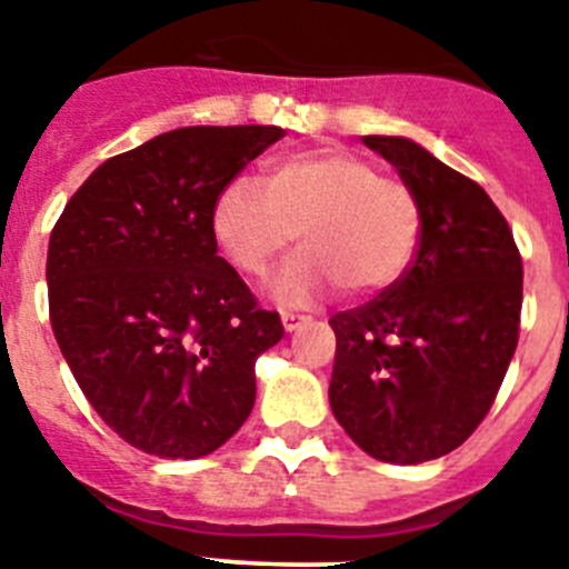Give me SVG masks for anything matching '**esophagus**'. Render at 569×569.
<instances>
[{"instance_id": "34e87169", "label": "esophagus", "mask_w": 569, "mask_h": 569, "mask_svg": "<svg viewBox=\"0 0 569 569\" xmlns=\"http://www.w3.org/2000/svg\"><path fill=\"white\" fill-rule=\"evenodd\" d=\"M308 316H301V313H290V310H284V313H281V325H284V330H288V333H293V330H299V328H305V325H308Z\"/></svg>"}]
</instances>
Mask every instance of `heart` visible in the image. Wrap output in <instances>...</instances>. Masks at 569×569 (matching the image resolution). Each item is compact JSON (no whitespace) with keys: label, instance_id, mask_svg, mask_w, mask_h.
I'll return each mask as SVG.
<instances>
[{"label":"heart","instance_id":"b5f03b06","mask_svg":"<svg viewBox=\"0 0 569 569\" xmlns=\"http://www.w3.org/2000/svg\"><path fill=\"white\" fill-rule=\"evenodd\" d=\"M299 239L301 250L273 284L284 305L333 293L370 296L405 276L421 233L419 196L345 148H308L239 176L210 208V236L236 273L264 279Z\"/></svg>","mask_w":569,"mask_h":569}]
</instances>
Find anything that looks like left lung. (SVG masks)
<instances>
[{
    "instance_id": "left-lung-1",
    "label": "left lung",
    "mask_w": 569,
    "mask_h": 569,
    "mask_svg": "<svg viewBox=\"0 0 569 569\" xmlns=\"http://www.w3.org/2000/svg\"><path fill=\"white\" fill-rule=\"evenodd\" d=\"M419 196L410 268L330 319V407L379 461L419 465L465 445L490 413L521 325V253L490 196L421 144L365 136Z\"/></svg>"
}]
</instances>
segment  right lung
<instances>
[{
	"mask_svg": "<svg viewBox=\"0 0 569 569\" xmlns=\"http://www.w3.org/2000/svg\"><path fill=\"white\" fill-rule=\"evenodd\" d=\"M276 124L179 128L99 164L48 244L50 328L119 439L159 459L213 453L284 336L210 236L216 193L279 142Z\"/></svg>",
	"mask_w": 569,
	"mask_h": 569,
	"instance_id": "obj_1",
	"label": "right lung"
}]
</instances>
